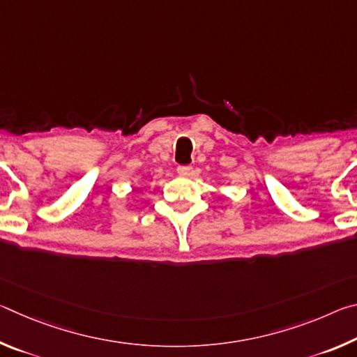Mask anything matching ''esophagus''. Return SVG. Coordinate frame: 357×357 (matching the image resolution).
<instances>
[{"mask_svg": "<svg viewBox=\"0 0 357 357\" xmlns=\"http://www.w3.org/2000/svg\"><path fill=\"white\" fill-rule=\"evenodd\" d=\"M178 173L183 174V176H185V174H190L192 173V167L190 165H179L178 167Z\"/></svg>", "mask_w": 357, "mask_h": 357, "instance_id": "obj_1", "label": "esophagus"}]
</instances>
